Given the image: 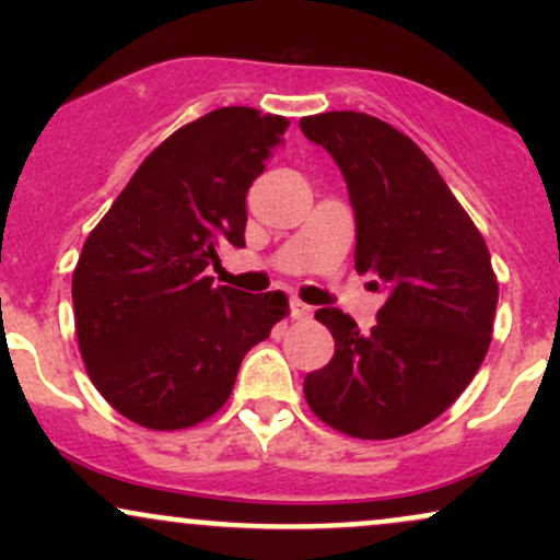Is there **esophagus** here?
I'll use <instances>...</instances> for the list:
<instances>
[{
    "mask_svg": "<svg viewBox=\"0 0 560 560\" xmlns=\"http://www.w3.org/2000/svg\"><path fill=\"white\" fill-rule=\"evenodd\" d=\"M289 313H292V318H307L313 313V307L311 305H305V302H300V300H292V305H289Z\"/></svg>",
    "mask_w": 560,
    "mask_h": 560,
    "instance_id": "34e87169",
    "label": "esophagus"
}]
</instances>
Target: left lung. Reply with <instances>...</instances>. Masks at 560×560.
Listing matches in <instances>:
<instances>
[{"mask_svg": "<svg viewBox=\"0 0 560 560\" xmlns=\"http://www.w3.org/2000/svg\"><path fill=\"white\" fill-rule=\"evenodd\" d=\"M300 128L342 171L355 268L387 298L365 334L337 307L316 313L334 358L305 376L307 405L358 440L410 434L445 413L485 361L498 307L490 253L432 160L397 128L350 110Z\"/></svg>", "mask_w": 560, "mask_h": 560, "instance_id": "8db88e82", "label": "left lung"}]
</instances>
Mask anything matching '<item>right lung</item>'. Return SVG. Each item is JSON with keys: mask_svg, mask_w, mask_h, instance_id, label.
I'll return each instance as SVG.
<instances>
[{"mask_svg": "<svg viewBox=\"0 0 560 560\" xmlns=\"http://www.w3.org/2000/svg\"><path fill=\"white\" fill-rule=\"evenodd\" d=\"M287 118L221 107L152 152L96 223L73 271L75 334L100 395L147 429H186L234 389L242 358L289 313L284 292L215 287L244 247L247 191Z\"/></svg>", "mask_w": 560, "mask_h": 560, "instance_id": "1", "label": "right lung"}]
</instances>
